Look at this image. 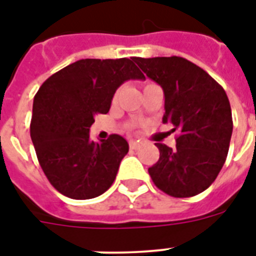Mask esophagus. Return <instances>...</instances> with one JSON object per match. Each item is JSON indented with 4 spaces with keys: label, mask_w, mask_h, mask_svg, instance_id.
<instances>
[{
    "label": "esophagus",
    "mask_w": 256,
    "mask_h": 256,
    "mask_svg": "<svg viewBox=\"0 0 256 256\" xmlns=\"http://www.w3.org/2000/svg\"><path fill=\"white\" fill-rule=\"evenodd\" d=\"M128 146H130V148H132V150H136V148H140V144H138L136 140H130Z\"/></svg>",
    "instance_id": "esophagus-1"
}]
</instances>
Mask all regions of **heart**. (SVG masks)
Here are the masks:
<instances>
[{"label": "heart", "instance_id": "b5f03b06", "mask_svg": "<svg viewBox=\"0 0 256 256\" xmlns=\"http://www.w3.org/2000/svg\"><path fill=\"white\" fill-rule=\"evenodd\" d=\"M150 85H154V84H148V85H146V86H150ZM146 86H144V88H146ZM116 96H118V92H116V94H114V98H112V100H116Z\"/></svg>", "mask_w": 256, "mask_h": 256}]
</instances>
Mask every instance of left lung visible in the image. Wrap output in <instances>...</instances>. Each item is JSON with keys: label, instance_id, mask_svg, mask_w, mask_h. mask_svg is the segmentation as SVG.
I'll use <instances>...</instances> for the list:
<instances>
[{"label": "left lung", "instance_id": "left-lung-1", "mask_svg": "<svg viewBox=\"0 0 256 256\" xmlns=\"http://www.w3.org/2000/svg\"><path fill=\"white\" fill-rule=\"evenodd\" d=\"M164 92V124L178 130L176 146L156 144L160 160L148 168L152 182L174 198L202 192L226 162L232 116L226 92L203 69L182 57H134Z\"/></svg>", "mask_w": 256, "mask_h": 256}]
</instances>
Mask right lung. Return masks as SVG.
<instances>
[{
    "label": "right lung",
    "instance_id": "add662e5",
    "mask_svg": "<svg viewBox=\"0 0 256 256\" xmlns=\"http://www.w3.org/2000/svg\"><path fill=\"white\" fill-rule=\"evenodd\" d=\"M144 78L128 58H86L42 84L34 96L30 136L46 178L62 195L92 199L112 186L128 152V140L112 134L94 142L90 126L96 116L108 112L124 81Z\"/></svg>",
    "mask_w": 256,
    "mask_h": 256
}]
</instances>
